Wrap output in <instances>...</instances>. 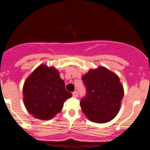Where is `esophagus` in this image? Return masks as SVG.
<instances>
[{
	"label": "esophagus",
	"mask_w": 150,
	"mask_h": 150,
	"mask_svg": "<svg viewBox=\"0 0 150 150\" xmlns=\"http://www.w3.org/2000/svg\"><path fill=\"white\" fill-rule=\"evenodd\" d=\"M73 96L74 97H77V96H78V92H77V91H74L73 92Z\"/></svg>",
	"instance_id": "esophagus-1"
}]
</instances>
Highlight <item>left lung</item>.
<instances>
[{"instance_id":"8db88e82","label":"left lung","mask_w":150,"mask_h":150,"mask_svg":"<svg viewBox=\"0 0 150 150\" xmlns=\"http://www.w3.org/2000/svg\"><path fill=\"white\" fill-rule=\"evenodd\" d=\"M82 80L87 94L80 99V106L85 116L98 123L112 120L119 111L124 95L119 77L104 67H100L89 70Z\"/></svg>"}]
</instances>
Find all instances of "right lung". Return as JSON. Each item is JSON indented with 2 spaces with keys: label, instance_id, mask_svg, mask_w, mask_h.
Returning a JSON list of instances; mask_svg holds the SVG:
<instances>
[{
  "label": "right lung",
  "instance_id": "obj_1",
  "mask_svg": "<svg viewBox=\"0 0 150 150\" xmlns=\"http://www.w3.org/2000/svg\"><path fill=\"white\" fill-rule=\"evenodd\" d=\"M53 67L41 65L29 76L23 87L24 103L34 118L49 120L59 113L72 94Z\"/></svg>",
  "mask_w": 150,
  "mask_h": 150
}]
</instances>
